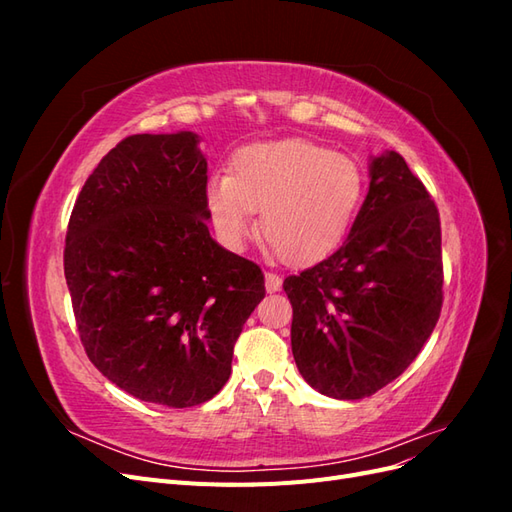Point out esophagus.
Listing matches in <instances>:
<instances>
[{
    "mask_svg": "<svg viewBox=\"0 0 512 512\" xmlns=\"http://www.w3.org/2000/svg\"><path fill=\"white\" fill-rule=\"evenodd\" d=\"M265 288H267V292H277L282 288V277L277 273H267L265 275Z\"/></svg>",
    "mask_w": 512,
    "mask_h": 512,
    "instance_id": "1",
    "label": "esophagus"
}]
</instances>
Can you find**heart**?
I'll use <instances>...</instances> for the list:
<instances>
[{
  "label": "heart",
  "mask_w": 512,
  "mask_h": 512,
  "mask_svg": "<svg viewBox=\"0 0 512 512\" xmlns=\"http://www.w3.org/2000/svg\"><path fill=\"white\" fill-rule=\"evenodd\" d=\"M365 196L363 168L305 138L256 143L207 183L220 237L243 247L256 230L288 265H314L344 243Z\"/></svg>",
  "instance_id": "heart-1"
}]
</instances>
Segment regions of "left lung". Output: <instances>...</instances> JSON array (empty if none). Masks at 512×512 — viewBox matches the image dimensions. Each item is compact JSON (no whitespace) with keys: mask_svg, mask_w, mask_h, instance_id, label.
<instances>
[{"mask_svg":"<svg viewBox=\"0 0 512 512\" xmlns=\"http://www.w3.org/2000/svg\"><path fill=\"white\" fill-rule=\"evenodd\" d=\"M294 363L333 399H363L416 359L442 309L440 215L397 151L369 162V192L335 254L284 280Z\"/></svg>","mask_w":512,"mask_h":512,"instance_id":"left-lung-1","label":"left lung"}]
</instances>
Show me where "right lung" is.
<instances>
[{"mask_svg":"<svg viewBox=\"0 0 512 512\" xmlns=\"http://www.w3.org/2000/svg\"><path fill=\"white\" fill-rule=\"evenodd\" d=\"M198 134H134L76 198L64 250L89 361L121 391L190 408L218 395L232 348L265 297L252 260L209 235Z\"/></svg>","mask_w":512,"mask_h":512,"instance_id":"obj_1","label":"right lung"}]
</instances>
